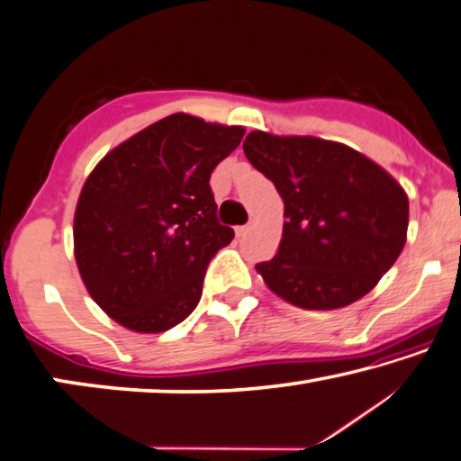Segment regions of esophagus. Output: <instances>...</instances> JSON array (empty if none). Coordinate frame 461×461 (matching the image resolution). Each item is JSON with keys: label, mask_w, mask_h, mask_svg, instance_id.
Instances as JSON below:
<instances>
[{"label": "esophagus", "mask_w": 461, "mask_h": 461, "mask_svg": "<svg viewBox=\"0 0 461 461\" xmlns=\"http://www.w3.org/2000/svg\"><path fill=\"white\" fill-rule=\"evenodd\" d=\"M250 231V225H240V228H236V236L238 238H242V236H246V233Z\"/></svg>", "instance_id": "34e87169"}]
</instances>
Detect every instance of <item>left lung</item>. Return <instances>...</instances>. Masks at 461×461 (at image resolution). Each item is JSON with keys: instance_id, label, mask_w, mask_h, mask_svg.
I'll return each mask as SVG.
<instances>
[{"instance_id": "obj_1", "label": "left lung", "mask_w": 461, "mask_h": 461, "mask_svg": "<svg viewBox=\"0 0 461 461\" xmlns=\"http://www.w3.org/2000/svg\"><path fill=\"white\" fill-rule=\"evenodd\" d=\"M246 159L284 198V238L257 265L265 284L306 311L348 306L379 284L403 250L408 196L358 150L312 136L250 132Z\"/></svg>"}]
</instances>
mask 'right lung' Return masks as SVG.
<instances>
[{
    "instance_id": "add662e5",
    "label": "right lung",
    "mask_w": 461,
    "mask_h": 461,
    "mask_svg": "<svg viewBox=\"0 0 461 461\" xmlns=\"http://www.w3.org/2000/svg\"><path fill=\"white\" fill-rule=\"evenodd\" d=\"M244 136L186 113L122 142L93 169L74 215V254L93 300L120 325L161 333L194 311L211 258L233 240L211 174Z\"/></svg>"
}]
</instances>
